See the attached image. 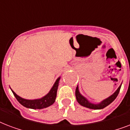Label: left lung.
<instances>
[{"mask_svg":"<svg viewBox=\"0 0 130 130\" xmlns=\"http://www.w3.org/2000/svg\"><path fill=\"white\" fill-rule=\"evenodd\" d=\"M121 84L119 86L117 90L115 91L111 96L108 97L107 99L103 100V101H101V103H98V104H93V103L89 102V101H88L85 97L83 96L79 92L78 86L75 89V96H76V99H77V101L78 102V103L79 105H81L82 106H83V107L92 109H102L107 107V106H108L109 105H110L117 98V95L119 92V90H120V88H121Z\"/></svg>","mask_w":130,"mask_h":130,"instance_id":"obj_1","label":"left lung"}]
</instances>
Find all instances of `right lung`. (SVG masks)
<instances>
[{
    "mask_svg": "<svg viewBox=\"0 0 130 130\" xmlns=\"http://www.w3.org/2000/svg\"><path fill=\"white\" fill-rule=\"evenodd\" d=\"M60 78L61 77H59L56 80L53 86L51 89V90L49 91V92L41 99H34V100H27V99H23V98H21L17 94H16V93L12 90H11V91L13 93L15 98L17 99L18 102L21 105L26 107V108L32 109H44V108H46V107L51 106L55 102Z\"/></svg>",
    "mask_w": 130,
    "mask_h": 130,
    "instance_id": "right-lung-1",
    "label": "right lung"
}]
</instances>
